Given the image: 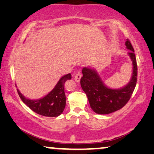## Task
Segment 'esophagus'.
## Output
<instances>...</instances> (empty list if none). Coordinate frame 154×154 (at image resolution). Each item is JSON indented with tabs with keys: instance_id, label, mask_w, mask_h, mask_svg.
<instances>
[{
	"instance_id": "obj_1",
	"label": "esophagus",
	"mask_w": 154,
	"mask_h": 154,
	"mask_svg": "<svg viewBox=\"0 0 154 154\" xmlns=\"http://www.w3.org/2000/svg\"><path fill=\"white\" fill-rule=\"evenodd\" d=\"M81 77H82L81 73H80V72H77L76 74H75V77H74V80H75V82H80V79H81Z\"/></svg>"
}]
</instances>
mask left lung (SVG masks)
<instances>
[{
  "label": "left lung",
  "mask_w": 154,
  "mask_h": 154,
  "mask_svg": "<svg viewBox=\"0 0 154 154\" xmlns=\"http://www.w3.org/2000/svg\"><path fill=\"white\" fill-rule=\"evenodd\" d=\"M127 48L131 50L128 53L133 64V75L126 86L119 89H109L102 82L96 71L84 67L80 85L88 98L90 107L98 114H108L122 108L129 100L137 82L138 67L134 47L129 39L125 42Z\"/></svg>",
  "instance_id": "left-lung-1"
}]
</instances>
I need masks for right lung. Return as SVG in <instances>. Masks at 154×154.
Returning <instances> with one entry per match:
<instances>
[{
    "instance_id": "obj_1",
    "label": "right lung",
    "mask_w": 154,
    "mask_h": 154,
    "mask_svg": "<svg viewBox=\"0 0 154 154\" xmlns=\"http://www.w3.org/2000/svg\"><path fill=\"white\" fill-rule=\"evenodd\" d=\"M71 79V74L64 75L59 80L52 91L39 100H29L23 96L18 89H17V91L23 103L34 112L43 116L57 117L65 109L66 97L64 85L67 80Z\"/></svg>"
}]
</instances>
